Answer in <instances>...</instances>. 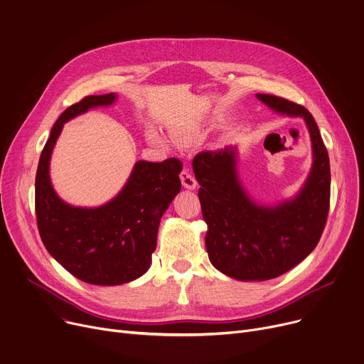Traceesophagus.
I'll return each mask as SVG.
<instances>
[{"instance_id": "obj_1", "label": "esophagus", "mask_w": 364, "mask_h": 364, "mask_svg": "<svg viewBox=\"0 0 364 364\" xmlns=\"http://www.w3.org/2000/svg\"><path fill=\"white\" fill-rule=\"evenodd\" d=\"M180 178H181V184L188 188V190H194L196 186H197V181L196 178L188 173V170H183L181 174H180Z\"/></svg>"}]
</instances>
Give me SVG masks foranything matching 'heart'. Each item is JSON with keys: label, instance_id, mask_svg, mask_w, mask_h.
<instances>
[{"label": "heart", "instance_id": "heart-1", "mask_svg": "<svg viewBox=\"0 0 364 364\" xmlns=\"http://www.w3.org/2000/svg\"><path fill=\"white\" fill-rule=\"evenodd\" d=\"M149 138H151L154 142H156V144H162V138L156 134V132H151ZM174 138H176V141H177L178 144H181V145H190V144L194 142L193 132H190V130H187V129H178V130H176Z\"/></svg>", "mask_w": 364, "mask_h": 364}]
</instances>
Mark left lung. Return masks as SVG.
<instances>
[{"label":"left lung","instance_id":"obj_1","mask_svg":"<svg viewBox=\"0 0 364 364\" xmlns=\"http://www.w3.org/2000/svg\"><path fill=\"white\" fill-rule=\"evenodd\" d=\"M257 98L277 113L305 119L314 164L294 199L267 208L254 203L241 186L235 148L194 156L209 259L223 274L244 282L279 277L314 251L326 223L331 191L328 151L312 114L283 97L257 94Z\"/></svg>","mask_w":364,"mask_h":364}]
</instances>
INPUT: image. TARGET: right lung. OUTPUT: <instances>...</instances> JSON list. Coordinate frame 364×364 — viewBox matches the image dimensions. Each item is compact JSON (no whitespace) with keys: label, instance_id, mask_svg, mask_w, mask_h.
<instances>
[{"label":"right lung","instance_id":"obj_1","mask_svg":"<svg viewBox=\"0 0 364 364\" xmlns=\"http://www.w3.org/2000/svg\"><path fill=\"white\" fill-rule=\"evenodd\" d=\"M114 100V92L87 95L59 116L42 151L35 183L43 245L65 270L97 286L129 283L146 273L161 218L181 190L183 164L168 158L138 161L122 191L103 206L75 208L59 199L50 183L49 161L63 123Z\"/></svg>","mask_w":364,"mask_h":364}]
</instances>
